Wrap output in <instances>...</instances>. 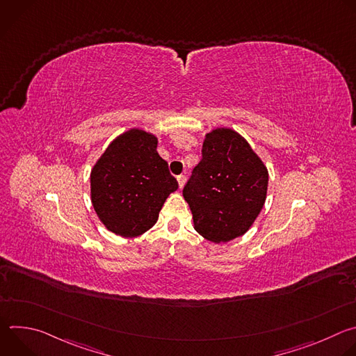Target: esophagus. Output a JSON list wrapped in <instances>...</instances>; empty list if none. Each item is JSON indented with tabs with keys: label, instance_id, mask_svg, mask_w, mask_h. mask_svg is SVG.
<instances>
[{
	"label": "esophagus",
	"instance_id": "34e87169",
	"mask_svg": "<svg viewBox=\"0 0 356 356\" xmlns=\"http://www.w3.org/2000/svg\"><path fill=\"white\" fill-rule=\"evenodd\" d=\"M177 183H179V187L181 188L184 186V183H186V176H183V175L177 176Z\"/></svg>",
	"mask_w": 356,
	"mask_h": 356
}]
</instances>
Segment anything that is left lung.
Masks as SVG:
<instances>
[{
	"label": "left lung",
	"instance_id": "8db88e82",
	"mask_svg": "<svg viewBox=\"0 0 356 356\" xmlns=\"http://www.w3.org/2000/svg\"><path fill=\"white\" fill-rule=\"evenodd\" d=\"M202 159L183 190L194 229L222 243L242 236L262 211L269 173L248 140L231 128L206 134Z\"/></svg>",
	"mask_w": 356,
	"mask_h": 356
}]
</instances>
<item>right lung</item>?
Returning <instances> with one entry per match:
<instances>
[{
	"label": "right lung",
	"mask_w": 356,
	"mask_h": 356,
	"mask_svg": "<svg viewBox=\"0 0 356 356\" xmlns=\"http://www.w3.org/2000/svg\"><path fill=\"white\" fill-rule=\"evenodd\" d=\"M156 149V135L132 128L118 135L91 169L94 211L115 235L135 238L150 229L179 187Z\"/></svg>",
	"instance_id": "1"
}]
</instances>
